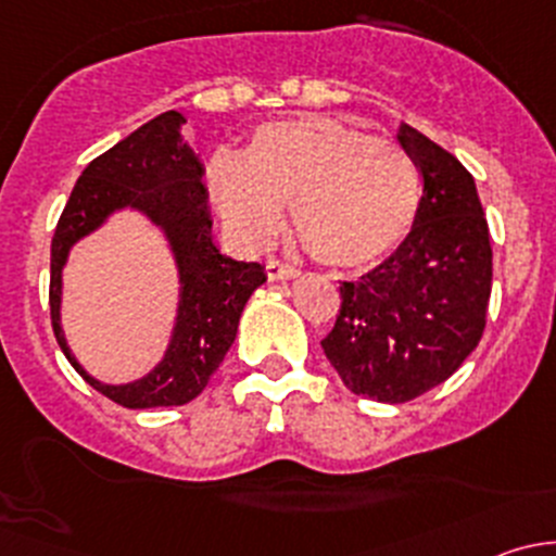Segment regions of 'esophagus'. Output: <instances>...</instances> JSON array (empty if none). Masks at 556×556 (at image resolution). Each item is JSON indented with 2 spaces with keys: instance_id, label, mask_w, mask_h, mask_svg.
<instances>
[{
  "instance_id": "esophagus-1",
  "label": "esophagus",
  "mask_w": 556,
  "mask_h": 556,
  "mask_svg": "<svg viewBox=\"0 0 556 556\" xmlns=\"http://www.w3.org/2000/svg\"><path fill=\"white\" fill-rule=\"evenodd\" d=\"M266 274H268V279H274V282H277V279L299 277V268L290 266V263H282V261H268L266 263Z\"/></svg>"
}]
</instances>
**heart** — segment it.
I'll use <instances>...</instances> for the list:
<instances>
[{
	"label": "heart",
	"instance_id": "heart-1",
	"mask_svg": "<svg viewBox=\"0 0 556 556\" xmlns=\"http://www.w3.org/2000/svg\"><path fill=\"white\" fill-rule=\"evenodd\" d=\"M206 182L244 244L271 242L282 204H290L309 255L336 268H366L390 255L412 231L422 199L408 150L325 115L266 123L244 159L212 155Z\"/></svg>",
	"mask_w": 556,
	"mask_h": 556
}]
</instances>
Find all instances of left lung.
<instances>
[{"label":"left lung","instance_id":"8db88e82","mask_svg":"<svg viewBox=\"0 0 556 556\" xmlns=\"http://www.w3.org/2000/svg\"><path fill=\"white\" fill-rule=\"evenodd\" d=\"M397 142L422 174L408 237L355 282L323 339L325 357L355 395L406 403L452 377L476 350L492 293V247L470 172L401 123Z\"/></svg>","mask_w":556,"mask_h":556}]
</instances>
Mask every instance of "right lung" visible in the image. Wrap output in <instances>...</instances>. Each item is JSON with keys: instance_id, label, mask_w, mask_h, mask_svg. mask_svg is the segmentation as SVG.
Returning a JSON list of instances; mask_svg holds the SVG:
<instances>
[{"instance_id": "obj_1", "label": "right lung", "mask_w": 556, "mask_h": 556, "mask_svg": "<svg viewBox=\"0 0 556 556\" xmlns=\"http://www.w3.org/2000/svg\"><path fill=\"white\" fill-rule=\"evenodd\" d=\"M182 112H161L93 159L72 188L50 244V323L75 371L126 408L182 406L193 401L237 339L250 295L266 282L261 263L233 261L212 239L204 164L182 139ZM121 208H134L165 231L180 274L173 339L162 363L142 380L104 386L71 355L60 328V288L68 250Z\"/></svg>"}]
</instances>
